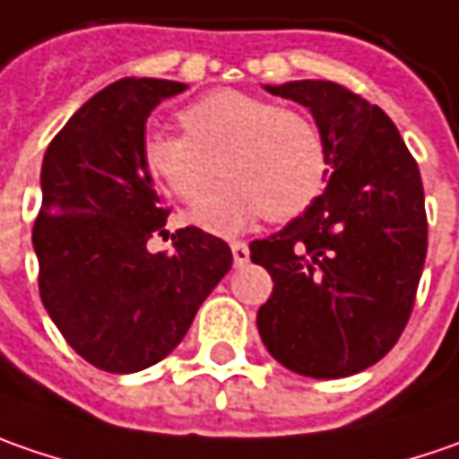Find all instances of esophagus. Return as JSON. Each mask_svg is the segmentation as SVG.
Segmentation results:
<instances>
[{"instance_id":"esophagus-1","label":"esophagus","mask_w":459,"mask_h":459,"mask_svg":"<svg viewBox=\"0 0 459 459\" xmlns=\"http://www.w3.org/2000/svg\"><path fill=\"white\" fill-rule=\"evenodd\" d=\"M230 251H233V264H236V267H241V264L249 262V247H247L244 241H233V244H230Z\"/></svg>"}]
</instances>
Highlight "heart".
Masks as SVG:
<instances>
[{"label": "heart", "mask_w": 459, "mask_h": 459, "mask_svg": "<svg viewBox=\"0 0 459 459\" xmlns=\"http://www.w3.org/2000/svg\"><path fill=\"white\" fill-rule=\"evenodd\" d=\"M185 133L153 128L141 159L151 177L185 203L202 197L217 167L230 179L190 210L200 229L236 233L256 218L290 221L318 200L329 179V151L308 115L221 90L179 112Z\"/></svg>", "instance_id": "obj_1"}]
</instances>
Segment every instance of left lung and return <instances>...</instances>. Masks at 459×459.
Instances as JSON below:
<instances>
[{
	"instance_id": "obj_1",
	"label": "left lung",
	"mask_w": 459,
	"mask_h": 459,
	"mask_svg": "<svg viewBox=\"0 0 459 459\" xmlns=\"http://www.w3.org/2000/svg\"><path fill=\"white\" fill-rule=\"evenodd\" d=\"M264 90L308 108L329 185L285 229L249 244L274 282L256 313L259 336L298 375L347 377L383 359L409 324L427 259L419 164L388 115L342 84Z\"/></svg>"
}]
</instances>
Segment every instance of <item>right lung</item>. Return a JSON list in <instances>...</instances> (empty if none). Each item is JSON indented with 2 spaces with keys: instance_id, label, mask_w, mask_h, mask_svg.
I'll use <instances>...</instances> for the list:
<instances>
[{
  "instance_id": "add662e5",
  "label": "right lung",
  "mask_w": 459,
  "mask_h": 459,
  "mask_svg": "<svg viewBox=\"0 0 459 459\" xmlns=\"http://www.w3.org/2000/svg\"><path fill=\"white\" fill-rule=\"evenodd\" d=\"M185 90L126 76L74 112L43 156L40 300L69 347L115 375L161 362L233 264L229 244L195 226L171 236V254L146 249L169 215L141 159L146 120Z\"/></svg>"
}]
</instances>
